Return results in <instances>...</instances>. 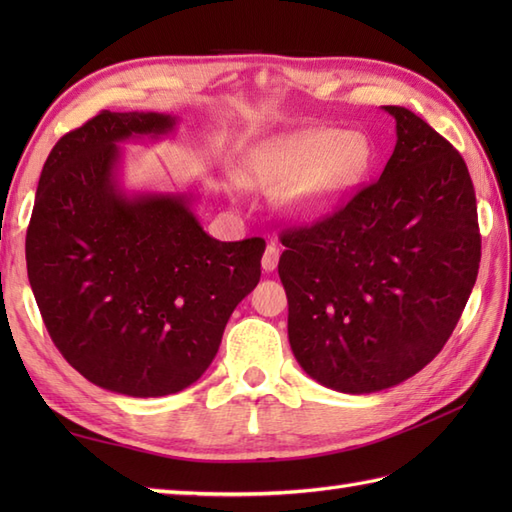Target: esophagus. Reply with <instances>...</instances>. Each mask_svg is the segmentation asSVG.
Segmentation results:
<instances>
[{
	"mask_svg": "<svg viewBox=\"0 0 512 512\" xmlns=\"http://www.w3.org/2000/svg\"><path fill=\"white\" fill-rule=\"evenodd\" d=\"M279 255H281L279 246H275V244H268V246H266V253H264V257H262V268L266 270V273H273V270L277 268Z\"/></svg>",
	"mask_w": 512,
	"mask_h": 512,
	"instance_id": "obj_1",
	"label": "esophagus"
}]
</instances>
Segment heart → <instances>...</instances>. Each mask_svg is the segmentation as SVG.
I'll use <instances>...</instances> for the list:
<instances>
[{
    "mask_svg": "<svg viewBox=\"0 0 512 512\" xmlns=\"http://www.w3.org/2000/svg\"><path fill=\"white\" fill-rule=\"evenodd\" d=\"M376 165V145L365 132L308 127L270 138L250 151L244 180L279 193L288 220L312 224L334 215L363 187Z\"/></svg>",
    "mask_w": 512,
    "mask_h": 512,
    "instance_id": "heart-1",
    "label": "heart"
}]
</instances>
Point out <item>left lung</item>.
Here are the masks:
<instances>
[{
  "label": "left lung",
  "mask_w": 512,
  "mask_h": 512,
  "mask_svg": "<svg viewBox=\"0 0 512 512\" xmlns=\"http://www.w3.org/2000/svg\"><path fill=\"white\" fill-rule=\"evenodd\" d=\"M383 110L396 121V147L380 178L334 215L281 233L292 354L343 394L389 389L431 363L482 257L462 156L407 107Z\"/></svg>",
  "instance_id": "left-lung-1"
}]
</instances>
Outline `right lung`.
<instances>
[{
	"instance_id": "1",
	"label": "right lung",
	"mask_w": 512,
	"mask_h": 512,
	"mask_svg": "<svg viewBox=\"0 0 512 512\" xmlns=\"http://www.w3.org/2000/svg\"><path fill=\"white\" fill-rule=\"evenodd\" d=\"M178 116L101 112L43 165L26 264L65 361L114 394L158 398L198 380L237 303L257 286L266 242H220L193 191H125L127 140L167 138Z\"/></svg>"
}]
</instances>
